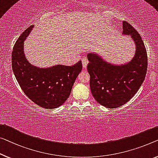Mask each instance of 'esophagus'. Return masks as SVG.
I'll return each instance as SVG.
<instances>
[{
  "label": "esophagus",
  "mask_w": 158,
  "mask_h": 158,
  "mask_svg": "<svg viewBox=\"0 0 158 158\" xmlns=\"http://www.w3.org/2000/svg\"><path fill=\"white\" fill-rule=\"evenodd\" d=\"M81 61H82V65H83V69H86V67H87V64H88V62H89L88 60H87L86 57H84L81 60Z\"/></svg>",
  "instance_id": "1"
}]
</instances>
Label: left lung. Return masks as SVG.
Returning <instances> with one entry per match:
<instances>
[{
	"mask_svg": "<svg viewBox=\"0 0 158 158\" xmlns=\"http://www.w3.org/2000/svg\"><path fill=\"white\" fill-rule=\"evenodd\" d=\"M123 35H131L135 44V55L129 62L117 65L96 52L87 55L91 94L98 103L109 109L128 102L140 89L147 72V52L140 34L123 21Z\"/></svg>",
	"mask_w": 158,
	"mask_h": 158,
	"instance_id": "left-lung-1",
	"label": "left lung"
}]
</instances>
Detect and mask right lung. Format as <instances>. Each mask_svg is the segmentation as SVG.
<instances>
[{
  "mask_svg": "<svg viewBox=\"0 0 158 158\" xmlns=\"http://www.w3.org/2000/svg\"><path fill=\"white\" fill-rule=\"evenodd\" d=\"M33 25L19 37L12 52V67L19 85L32 102L46 109L62 105L82 69L81 61L73 66L57 64L40 68L30 64L24 53V41Z\"/></svg>",
  "mask_w": 158,
  "mask_h": 158,
  "instance_id": "add662e5",
  "label": "right lung"
}]
</instances>
